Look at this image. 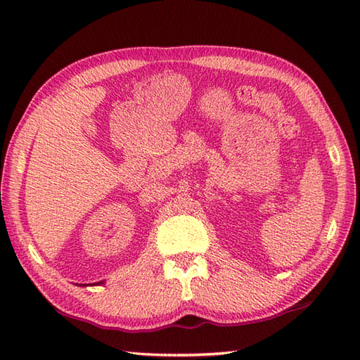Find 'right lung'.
Instances as JSON below:
<instances>
[{
    "label": "right lung",
    "mask_w": 360,
    "mask_h": 360,
    "mask_svg": "<svg viewBox=\"0 0 360 360\" xmlns=\"http://www.w3.org/2000/svg\"><path fill=\"white\" fill-rule=\"evenodd\" d=\"M101 283H103V281H101ZM97 285H98V283H97Z\"/></svg>",
    "instance_id": "right-lung-1"
}]
</instances>
